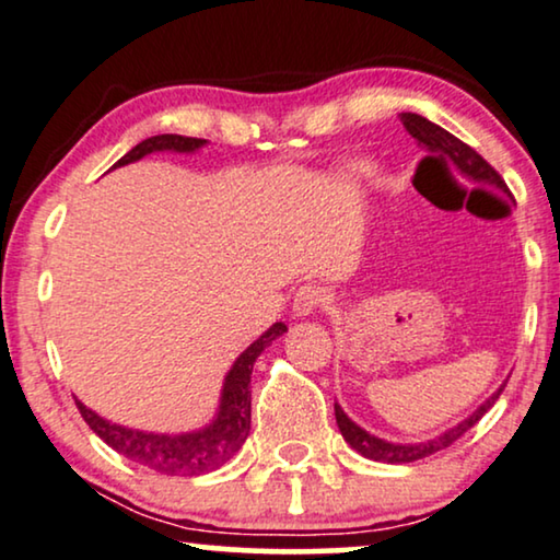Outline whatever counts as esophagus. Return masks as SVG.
<instances>
[{
  "instance_id": "34e87169",
  "label": "esophagus",
  "mask_w": 560,
  "mask_h": 560,
  "mask_svg": "<svg viewBox=\"0 0 560 560\" xmlns=\"http://www.w3.org/2000/svg\"><path fill=\"white\" fill-rule=\"evenodd\" d=\"M327 302V291L319 283H304L294 294V314L296 317H310L317 310H322Z\"/></svg>"
}]
</instances>
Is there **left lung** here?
<instances>
[{"label":"left lung","mask_w":560,"mask_h":560,"mask_svg":"<svg viewBox=\"0 0 560 560\" xmlns=\"http://www.w3.org/2000/svg\"><path fill=\"white\" fill-rule=\"evenodd\" d=\"M400 121H404L406 131L411 133V137L419 141L423 149H427L429 152L427 160L452 162L464 177L471 179V183L490 185V187H498V190H502V192H508L505 179L498 175V170H494L482 154H477L469 144H464L462 139H456L454 133H448L446 129H441V126H436L429 119H423V116H419V114H400ZM431 153H436L438 156L431 158ZM500 393H502V388L494 393L492 398H487L485 404L469 416V419H464L459 423V427L444 431V434L436 439L421 441V444H390V441L368 434V431L360 429L355 421H350L348 413H345L337 404H335V419H337V427H340V431H342L345 441H348V444L355 448L358 454L368 456V459H375V462H385V464H406V462L423 459V456H431V454L441 452V448L452 446L456 439L467 434V431L475 427V423L482 419L487 411H490V408L494 406V400L500 398Z\"/></svg>","instance_id":"8db88e82"}]
</instances>
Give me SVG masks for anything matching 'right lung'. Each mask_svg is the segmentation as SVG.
Masks as SVG:
<instances>
[{
  "label": "right lung",
  "instance_id": "1",
  "mask_svg": "<svg viewBox=\"0 0 560 560\" xmlns=\"http://www.w3.org/2000/svg\"><path fill=\"white\" fill-rule=\"evenodd\" d=\"M205 144V139L179 137V133H160L149 137L124 154L114 167L137 162L141 156L152 152H195ZM287 332V325H277L266 329L258 340L241 352V358L233 362L231 373L225 375L223 396H220V408L215 421L200 431L190 434H147V431L126 429L119 423H112L85 408L81 400H75L78 411L83 421L89 423L93 434H98L114 452L124 454L126 459L144 464V467L162 471L172 477H198L208 471L223 467L231 456L243 446L250 431V373L254 362L269 345Z\"/></svg>",
  "mask_w": 560,
  "mask_h": 560
}]
</instances>
